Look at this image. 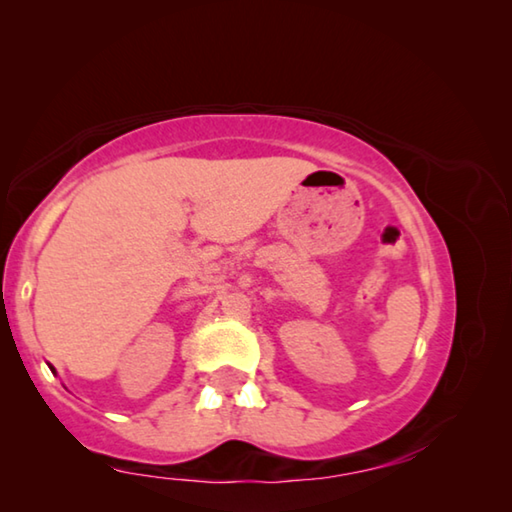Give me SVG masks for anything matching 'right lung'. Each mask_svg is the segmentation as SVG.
I'll list each match as a JSON object with an SVG mask.
<instances>
[{
    "instance_id": "add662e5",
    "label": "right lung",
    "mask_w": 512,
    "mask_h": 512,
    "mask_svg": "<svg viewBox=\"0 0 512 512\" xmlns=\"http://www.w3.org/2000/svg\"><path fill=\"white\" fill-rule=\"evenodd\" d=\"M49 368H51V366H49ZM51 372H54V375H56V370H54V368H51Z\"/></svg>"
}]
</instances>
